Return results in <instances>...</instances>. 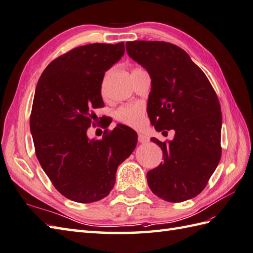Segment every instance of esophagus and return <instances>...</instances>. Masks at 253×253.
Listing matches in <instances>:
<instances>
[{
  "instance_id": "34e87169",
  "label": "esophagus",
  "mask_w": 253,
  "mask_h": 253,
  "mask_svg": "<svg viewBox=\"0 0 253 253\" xmlns=\"http://www.w3.org/2000/svg\"><path fill=\"white\" fill-rule=\"evenodd\" d=\"M138 141L139 142H148L149 141V137L145 133H138Z\"/></svg>"
}]
</instances>
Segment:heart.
Wrapping results in <instances>:
<instances>
[{
  "label": "heart",
  "instance_id": "b5f03b06",
  "mask_svg": "<svg viewBox=\"0 0 253 253\" xmlns=\"http://www.w3.org/2000/svg\"><path fill=\"white\" fill-rule=\"evenodd\" d=\"M116 117L124 125L133 128H139L143 124L145 107L140 104H128L118 108Z\"/></svg>",
  "mask_w": 253,
  "mask_h": 253
}]
</instances>
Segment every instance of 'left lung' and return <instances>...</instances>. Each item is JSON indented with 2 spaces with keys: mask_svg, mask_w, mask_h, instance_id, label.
Wrapping results in <instances>:
<instances>
[{
  "mask_svg": "<svg viewBox=\"0 0 253 253\" xmlns=\"http://www.w3.org/2000/svg\"><path fill=\"white\" fill-rule=\"evenodd\" d=\"M126 50L151 77L152 126L158 131L175 130L171 141L151 138L161 148L163 162L148 171V185L167 202L193 199L205 189L221 157L217 94L205 73L175 44L136 41L126 42Z\"/></svg>",
  "mask_w": 253,
  "mask_h": 253,
  "instance_id": "obj_1",
  "label": "left lung"
}]
</instances>
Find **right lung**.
<instances>
[{
	"instance_id": "right-lung-1",
	"label": "right lung",
	"mask_w": 253,
	"mask_h": 253,
	"mask_svg": "<svg viewBox=\"0 0 253 253\" xmlns=\"http://www.w3.org/2000/svg\"><path fill=\"white\" fill-rule=\"evenodd\" d=\"M125 52L124 42L90 43L71 49L48 64L39 78L31 113L35 152L53 186L78 203L110 194L117 167L131 155L137 133L125 125L104 130L101 140L86 131L104 106V74Z\"/></svg>"
}]
</instances>
